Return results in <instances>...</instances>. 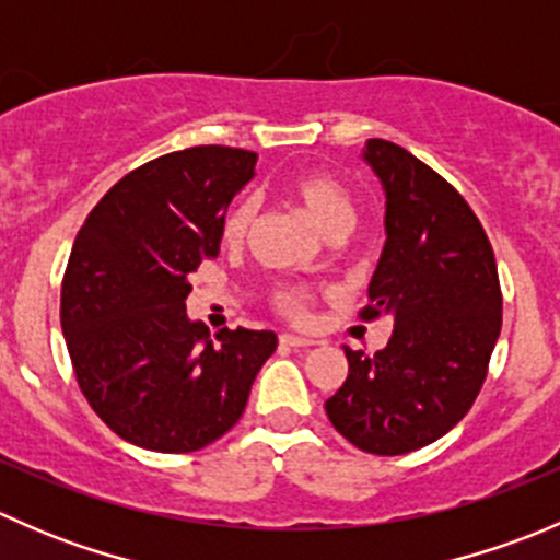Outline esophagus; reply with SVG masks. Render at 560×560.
Here are the masks:
<instances>
[{
    "label": "esophagus",
    "instance_id": "1",
    "mask_svg": "<svg viewBox=\"0 0 560 560\" xmlns=\"http://www.w3.org/2000/svg\"><path fill=\"white\" fill-rule=\"evenodd\" d=\"M279 341L284 343V347H292V349H306V347H312V343H314L312 338L295 336V332H281Z\"/></svg>",
    "mask_w": 560,
    "mask_h": 560
}]
</instances>
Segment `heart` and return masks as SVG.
Returning a JSON list of instances; mask_svg holds the SVG:
<instances>
[{
  "instance_id": "heart-1",
  "label": "heart",
  "mask_w": 560,
  "mask_h": 560,
  "mask_svg": "<svg viewBox=\"0 0 560 560\" xmlns=\"http://www.w3.org/2000/svg\"><path fill=\"white\" fill-rule=\"evenodd\" d=\"M290 195L295 197L308 213V219L330 238H343L358 224V200L343 180L330 173H303L292 178ZM254 222V206L248 200H238L230 206L222 222L224 244L241 246L246 241ZM312 295L301 287H287L276 295V306L295 319H306Z\"/></svg>"
}]
</instances>
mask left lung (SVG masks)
Here are the masks:
<instances>
[{"mask_svg":"<svg viewBox=\"0 0 560 560\" xmlns=\"http://www.w3.org/2000/svg\"><path fill=\"white\" fill-rule=\"evenodd\" d=\"M363 160L387 197V241L363 319L393 316L376 354L343 347L349 374L325 400L332 428L371 455H406L466 417L501 332L493 246L450 180L374 138Z\"/></svg>","mask_w":560,"mask_h":560,"instance_id":"8db88e82","label":"left lung"}]
</instances>
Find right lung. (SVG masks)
<instances>
[{"label": "right lung", "instance_id": "obj_1", "mask_svg": "<svg viewBox=\"0 0 560 560\" xmlns=\"http://www.w3.org/2000/svg\"><path fill=\"white\" fill-rule=\"evenodd\" d=\"M257 154L195 145L124 175L83 222L61 330L81 393L135 447L195 453L241 420L273 330H219L186 316L189 273L222 244L230 200Z\"/></svg>", "mask_w": 560, "mask_h": 560}]
</instances>
